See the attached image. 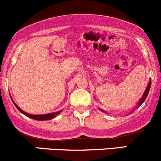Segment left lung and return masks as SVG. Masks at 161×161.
Segmentation results:
<instances>
[{"label":"left lung","mask_w":161,"mask_h":161,"mask_svg":"<svg viewBox=\"0 0 161 161\" xmlns=\"http://www.w3.org/2000/svg\"><path fill=\"white\" fill-rule=\"evenodd\" d=\"M151 85V81H150V82H149V83H148V85H147V88H146V89H145V92H144V94H143V96H142V98L139 100V101H138V104H137L138 105H137V106H136V108H138V107L141 106V105L142 104V103H143L144 101H145V100L146 99V97H147V95H148V92H149V91H150ZM100 110H101V109H100ZM101 110V111L104 112V110Z\"/></svg>","instance_id":"left-lung-1"}]
</instances>
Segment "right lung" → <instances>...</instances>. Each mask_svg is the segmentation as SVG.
I'll use <instances>...</instances> for the list:
<instances>
[{
  "label": "right lung",
  "instance_id": "obj_1",
  "mask_svg": "<svg viewBox=\"0 0 161 161\" xmlns=\"http://www.w3.org/2000/svg\"><path fill=\"white\" fill-rule=\"evenodd\" d=\"M12 101L14 102V105L16 106V108L18 109V110H19L20 112L22 113V114H24V115H25L28 117L29 118H32L33 119H36V120H49V119H53L54 117H56V116L58 115V114H60V113L62 111L61 110H60V111L58 112H55V113H51V114H42V115H33V114H27V113L24 112L23 110H21L19 107L17 106L15 104V102L14 101V100L12 99Z\"/></svg>",
  "mask_w": 161,
  "mask_h": 161
}]
</instances>
